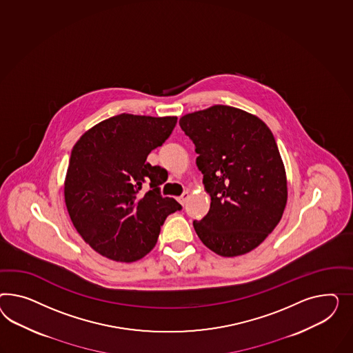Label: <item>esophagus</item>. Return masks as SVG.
<instances>
[{
  "mask_svg": "<svg viewBox=\"0 0 353 353\" xmlns=\"http://www.w3.org/2000/svg\"><path fill=\"white\" fill-rule=\"evenodd\" d=\"M188 199H189V192L186 191V192H183L181 196L179 198V201L181 203L182 205H185V203H186V201H188Z\"/></svg>",
  "mask_w": 353,
  "mask_h": 353,
  "instance_id": "1",
  "label": "esophagus"
}]
</instances>
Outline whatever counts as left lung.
<instances>
[{
    "label": "left lung",
    "mask_w": 353,
    "mask_h": 353,
    "mask_svg": "<svg viewBox=\"0 0 353 353\" xmlns=\"http://www.w3.org/2000/svg\"><path fill=\"white\" fill-rule=\"evenodd\" d=\"M210 208L194 229L222 257L245 254L272 232L285 210V168L276 141L256 115L226 105L183 115Z\"/></svg>",
    "instance_id": "1"
}]
</instances>
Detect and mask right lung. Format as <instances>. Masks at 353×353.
<instances>
[{"instance_id":"add662e5","label":"right lung","mask_w":353,"mask_h":353,"mask_svg":"<svg viewBox=\"0 0 353 353\" xmlns=\"http://www.w3.org/2000/svg\"><path fill=\"white\" fill-rule=\"evenodd\" d=\"M176 117L119 114L96 124L70 154L64 196L79 235L101 256L134 262L157 244L165 219L181 210L163 198L167 172L146 158L170 137ZM143 183L151 190L141 192Z\"/></svg>"}]
</instances>
